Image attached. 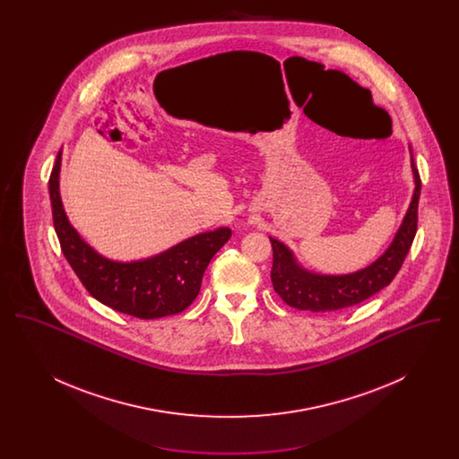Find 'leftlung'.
Wrapping results in <instances>:
<instances>
[{"label":"left lung","mask_w":459,"mask_h":459,"mask_svg":"<svg viewBox=\"0 0 459 459\" xmlns=\"http://www.w3.org/2000/svg\"><path fill=\"white\" fill-rule=\"evenodd\" d=\"M411 167L415 174L416 187L410 210L403 220V225L397 230L391 247L365 270L337 277L315 275L296 264L290 251L282 242L270 239L273 249V264L270 273L272 285L285 305L315 313L344 309L368 299L393 282L394 277L397 275L410 253L418 229V201L421 180L413 158Z\"/></svg>","instance_id":"1"}]
</instances>
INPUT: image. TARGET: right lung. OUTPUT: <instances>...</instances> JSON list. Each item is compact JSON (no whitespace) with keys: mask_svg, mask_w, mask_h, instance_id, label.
I'll return each instance as SVG.
<instances>
[{"mask_svg":"<svg viewBox=\"0 0 459 459\" xmlns=\"http://www.w3.org/2000/svg\"><path fill=\"white\" fill-rule=\"evenodd\" d=\"M60 163L62 152L49 175L53 225L66 262L89 294L115 311L143 320L177 315L191 306L208 263L230 239V229L199 234L150 260L109 262L91 249L68 223L58 191Z\"/></svg>","mask_w":459,"mask_h":459,"instance_id":"add662e5","label":"right lung"}]
</instances>
